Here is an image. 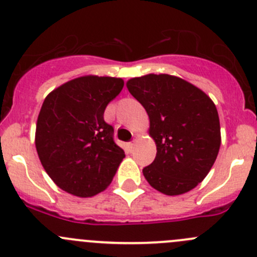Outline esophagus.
<instances>
[{
  "label": "esophagus",
  "instance_id": "obj_1",
  "mask_svg": "<svg viewBox=\"0 0 257 257\" xmlns=\"http://www.w3.org/2000/svg\"><path fill=\"white\" fill-rule=\"evenodd\" d=\"M134 147H136V142H131V143H128V149L129 152H133L134 150Z\"/></svg>",
  "mask_w": 257,
  "mask_h": 257
}]
</instances>
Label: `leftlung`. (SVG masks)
Here are the masks:
<instances>
[{
    "label": "left lung",
    "instance_id": "1",
    "mask_svg": "<svg viewBox=\"0 0 257 257\" xmlns=\"http://www.w3.org/2000/svg\"><path fill=\"white\" fill-rule=\"evenodd\" d=\"M149 115L157 145L154 162L143 169L148 183L165 195L188 193L204 180L221 144L217 109L209 95L170 74H147L126 82Z\"/></svg>",
    "mask_w": 257,
    "mask_h": 257
}]
</instances>
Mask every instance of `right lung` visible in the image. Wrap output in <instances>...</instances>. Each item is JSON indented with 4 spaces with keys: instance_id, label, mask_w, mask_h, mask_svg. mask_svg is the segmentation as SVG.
<instances>
[{
    "instance_id": "right-lung-1",
    "label": "right lung",
    "mask_w": 257,
    "mask_h": 257,
    "mask_svg": "<svg viewBox=\"0 0 257 257\" xmlns=\"http://www.w3.org/2000/svg\"><path fill=\"white\" fill-rule=\"evenodd\" d=\"M114 77L83 76L46 97L36 125V149L49 178L72 195L104 190L125 157L103 114L123 89Z\"/></svg>"
}]
</instances>
